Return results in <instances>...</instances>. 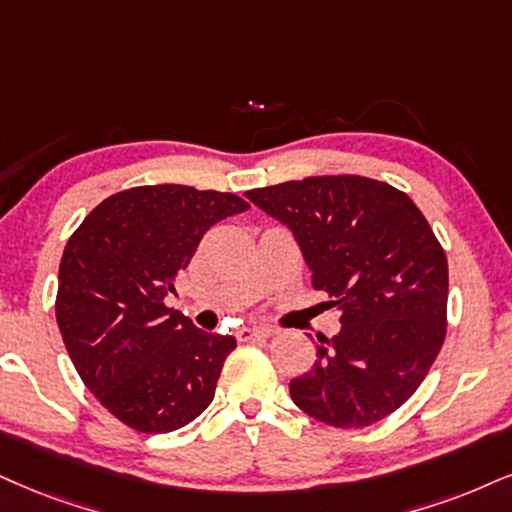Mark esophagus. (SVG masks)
<instances>
[{"instance_id":"esophagus-1","label":"esophagus","mask_w":512,"mask_h":512,"mask_svg":"<svg viewBox=\"0 0 512 512\" xmlns=\"http://www.w3.org/2000/svg\"><path fill=\"white\" fill-rule=\"evenodd\" d=\"M270 334H273V330H268V327H239L237 339L239 342H251V339L270 337Z\"/></svg>"}]
</instances>
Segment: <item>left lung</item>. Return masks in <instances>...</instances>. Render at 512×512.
<instances>
[{"instance_id":"1","label":"left lung","mask_w":512,"mask_h":512,"mask_svg":"<svg viewBox=\"0 0 512 512\" xmlns=\"http://www.w3.org/2000/svg\"><path fill=\"white\" fill-rule=\"evenodd\" d=\"M246 197L294 232L313 287L342 330L318 339L292 401L325 425L358 430L401 408L446 339L449 261L401 189L363 175H313Z\"/></svg>"}]
</instances>
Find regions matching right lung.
Wrapping results in <instances>:
<instances>
[{
    "label": "right lung",
    "instance_id": "obj_1",
    "mask_svg": "<svg viewBox=\"0 0 512 512\" xmlns=\"http://www.w3.org/2000/svg\"><path fill=\"white\" fill-rule=\"evenodd\" d=\"M242 197L185 185L111 194L68 239L56 323L85 387L123 425L163 434L213 401L235 337L208 334L163 304L211 225Z\"/></svg>",
    "mask_w": 512,
    "mask_h": 512
}]
</instances>
